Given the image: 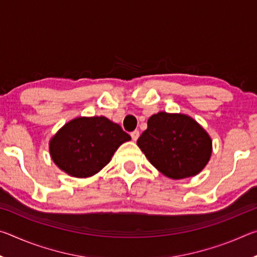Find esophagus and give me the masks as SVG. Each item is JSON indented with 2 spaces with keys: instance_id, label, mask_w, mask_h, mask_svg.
Returning a JSON list of instances; mask_svg holds the SVG:
<instances>
[{
  "instance_id": "1",
  "label": "esophagus",
  "mask_w": 257,
  "mask_h": 257,
  "mask_svg": "<svg viewBox=\"0 0 257 257\" xmlns=\"http://www.w3.org/2000/svg\"><path fill=\"white\" fill-rule=\"evenodd\" d=\"M130 135H132L133 141H134V142H136L137 139H138V137H139V132H138V130H135V132H133V133L130 134Z\"/></svg>"
}]
</instances>
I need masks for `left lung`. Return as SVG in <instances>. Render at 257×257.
<instances>
[{
    "instance_id": "obj_1",
    "label": "left lung",
    "mask_w": 257,
    "mask_h": 257,
    "mask_svg": "<svg viewBox=\"0 0 257 257\" xmlns=\"http://www.w3.org/2000/svg\"><path fill=\"white\" fill-rule=\"evenodd\" d=\"M137 145L151 164L171 179L198 175L212 155V138L196 120L184 113H155Z\"/></svg>"
}]
</instances>
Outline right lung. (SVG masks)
<instances>
[{
    "mask_svg": "<svg viewBox=\"0 0 257 257\" xmlns=\"http://www.w3.org/2000/svg\"><path fill=\"white\" fill-rule=\"evenodd\" d=\"M132 137L105 116H78L61 127L49 143L51 159L75 178L96 175L121 144Z\"/></svg>",
    "mask_w": 257,
    "mask_h": 257,
    "instance_id": "right-lung-1",
    "label": "right lung"
}]
</instances>
